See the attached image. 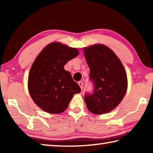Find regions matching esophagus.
I'll return each mask as SVG.
<instances>
[{"label": "esophagus", "mask_w": 153, "mask_h": 153, "mask_svg": "<svg viewBox=\"0 0 153 153\" xmlns=\"http://www.w3.org/2000/svg\"><path fill=\"white\" fill-rule=\"evenodd\" d=\"M78 84H79V87H80V88H81V89L82 90V89H83V86H84V84H83V82H78Z\"/></svg>", "instance_id": "1"}]
</instances>
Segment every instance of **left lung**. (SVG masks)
Listing matches in <instances>:
<instances>
[{"mask_svg":"<svg viewBox=\"0 0 153 153\" xmlns=\"http://www.w3.org/2000/svg\"><path fill=\"white\" fill-rule=\"evenodd\" d=\"M84 51L94 85L92 94L84 97L88 109L98 115L108 113L117 107L126 93L125 69L114 52L105 45L90 46Z\"/></svg>","mask_w":153,"mask_h":153,"instance_id":"1","label":"left lung"}]
</instances>
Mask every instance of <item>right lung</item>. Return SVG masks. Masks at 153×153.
<instances>
[{"mask_svg":"<svg viewBox=\"0 0 153 153\" xmlns=\"http://www.w3.org/2000/svg\"><path fill=\"white\" fill-rule=\"evenodd\" d=\"M75 48L60 42L49 44L36 57L28 76V90L33 101L46 112L66 110L75 94L81 92L64 65L78 55Z\"/></svg>","mask_w":153,"mask_h":153,"instance_id":"add662e5","label":"right lung"}]
</instances>
